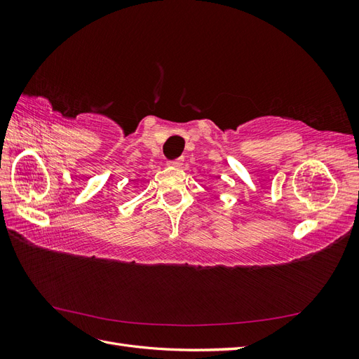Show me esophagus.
<instances>
[{"label": "esophagus", "mask_w": 359, "mask_h": 359, "mask_svg": "<svg viewBox=\"0 0 359 359\" xmlns=\"http://www.w3.org/2000/svg\"><path fill=\"white\" fill-rule=\"evenodd\" d=\"M182 158H178V160H172V161H169V166H172V168H181L182 166Z\"/></svg>", "instance_id": "obj_1"}]
</instances>
